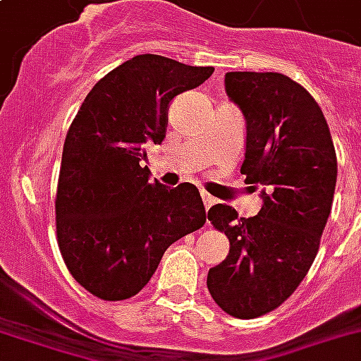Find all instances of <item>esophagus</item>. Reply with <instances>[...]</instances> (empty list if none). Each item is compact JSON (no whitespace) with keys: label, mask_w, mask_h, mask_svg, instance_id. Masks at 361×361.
Segmentation results:
<instances>
[{"label":"esophagus","mask_w":361,"mask_h":361,"mask_svg":"<svg viewBox=\"0 0 361 361\" xmlns=\"http://www.w3.org/2000/svg\"><path fill=\"white\" fill-rule=\"evenodd\" d=\"M202 200H204L206 210H208V208H212V206L216 204V197H212L210 192H206V191H202Z\"/></svg>","instance_id":"34e87169"}]
</instances>
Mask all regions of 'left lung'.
Masks as SVG:
<instances>
[{
    "instance_id": "obj_1",
    "label": "left lung",
    "mask_w": 361,
    "mask_h": 361,
    "mask_svg": "<svg viewBox=\"0 0 361 361\" xmlns=\"http://www.w3.org/2000/svg\"><path fill=\"white\" fill-rule=\"evenodd\" d=\"M225 92L246 121L242 174L261 185V210H208L229 238V255L208 272V290L227 314L252 320L280 307L314 261L334 204L337 155L320 106L282 73L229 71Z\"/></svg>"
}]
</instances>
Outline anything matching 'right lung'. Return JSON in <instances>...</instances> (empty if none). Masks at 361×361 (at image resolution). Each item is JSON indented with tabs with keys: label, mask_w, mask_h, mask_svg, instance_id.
<instances>
[{
	"label": "right lung",
	"mask_w": 361,
	"mask_h": 361,
	"mask_svg": "<svg viewBox=\"0 0 361 361\" xmlns=\"http://www.w3.org/2000/svg\"><path fill=\"white\" fill-rule=\"evenodd\" d=\"M214 68L137 54L102 77L79 107L62 151L56 235L71 276L104 301L144 290L162 255L206 224L192 183L149 180L147 145L166 136L172 98Z\"/></svg>",
	"instance_id": "right-lung-1"
}]
</instances>
